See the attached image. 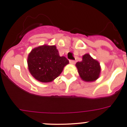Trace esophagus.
<instances>
[{"label":"esophagus","instance_id":"34e87169","mask_svg":"<svg viewBox=\"0 0 127 127\" xmlns=\"http://www.w3.org/2000/svg\"><path fill=\"white\" fill-rule=\"evenodd\" d=\"M69 62H70V64H72V65H74L76 64V61H75V60H70V61H69Z\"/></svg>","mask_w":127,"mask_h":127}]
</instances>
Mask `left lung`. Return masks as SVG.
<instances>
[{"instance_id": "1", "label": "left lung", "mask_w": 127, "mask_h": 127, "mask_svg": "<svg viewBox=\"0 0 127 127\" xmlns=\"http://www.w3.org/2000/svg\"><path fill=\"white\" fill-rule=\"evenodd\" d=\"M76 67L81 79L86 82H93L99 77L101 67L97 60L88 53L83 56L81 62L76 63Z\"/></svg>"}]
</instances>
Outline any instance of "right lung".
I'll return each instance as SVG.
<instances>
[{
    "instance_id": "add662e5",
    "label": "right lung",
    "mask_w": 127,
    "mask_h": 127,
    "mask_svg": "<svg viewBox=\"0 0 127 127\" xmlns=\"http://www.w3.org/2000/svg\"><path fill=\"white\" fill-rule=\"evenodd\" d=\"M65 57L59 55L56 46L44 44L33 48L28 55V69L35 79L42 83H50L60 76L69 64Z\"/></svg>"
}]
</instances>
